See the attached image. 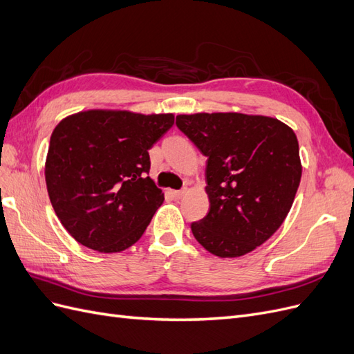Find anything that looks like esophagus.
Instances as JSON below:
<instances>
[{"instance_id": "34e87169", "label": "esophagus", "mask_w": 354, "mask_h": 354, "mask_svg": "<svg viewBox=\"0 0 354 354\" xmlns=\"http://www.w3.org/2000/svg\"><path fill=\"white\" fill-rule=\"evenodd\" d=\"M186 194V189H181V190H173V196L176 199H180L181 196H183Z\"/></svg>"}]
</instances>
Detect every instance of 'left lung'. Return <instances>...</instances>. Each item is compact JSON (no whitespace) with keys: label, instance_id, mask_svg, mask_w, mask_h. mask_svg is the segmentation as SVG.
<instances>
[{"label":"left lung","instance_id":"8db88e82","mask_svg":"<svg viewBox=\"0 0 354 354\" xmlns=\"http://www.w3.org/2000/svg\"><path fill=\"white\" fill-rule=\"evenodd\" d=\"M176 125L207 159L209 211L190 224L217 257L254 251L281 227L301 180L298 140L283 122L243 113L178 115Z\"/></svg>","mask_w":354,"mask_h":354}]
</instances>
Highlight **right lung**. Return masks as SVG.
<instances>
[{
  "instance_id": "add662e5",
  "label": "right lung",
  "mask_w": 354,
  "mask_h": 354,
  "mask_svg": "<svg viewBox=\"0 0 354 354\" xmlns=\"http://www.w3.org/2000/svg\"><path fill=\"white\" fill-rule=\"evenodd\" d=\"M174 115L87 111L59 122L50 138L46 183L71 236L99 252H121L142 238L162 190L149 177L151 149Z\"/></svg>"
}]
</instances>
